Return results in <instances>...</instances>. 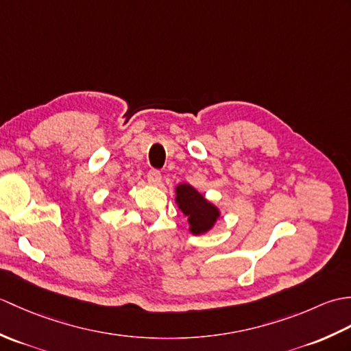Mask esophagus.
Wrapping results in <instances>:
<instances>
[{
    "mask_svg": "<svg viewBox=\"0 0 351 351\" xmlns=\"http://www.w3.org/2000/svg\"><path fill=\"white\" fill-rule=\"evenodd\" d=\"M161 180H162V176H161V171L160 170L152 169V170L147 171V182L149 184L158 185L161 182Z\"/></svg>",
    "mask_w": 351,
    "mask_h": 351,
    "instance_id": "esophagus-1",
    "label": "esophagus"
}]
</instances>
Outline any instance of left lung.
<instances>
[{
  "mask_svg": "<svg viewBox=\"0 0 351 351\" xmlns=\"http://www.w3.org/2000/svg\"><path fill=\"white\" fill-rule=\"evenodd\" d=\"M175 200L180 210L189 217L190 232L193 235L208 232L220 217L219 208L208 202L205 196L200 195L190 184L178 185Z\"/></svg>",
  "mask_w": 351,
  "mask_h": 351,
  "instance_id": "obj_1",
  "label": "left lung"
}]
</instances>
